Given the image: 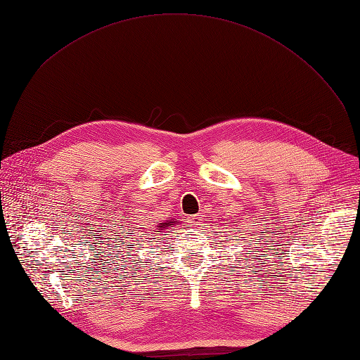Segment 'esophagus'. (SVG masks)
<instances>
[{"instance_id": "obj_1", "label": "esophagus", "mask_w": 360, "mask_h": 360, "mask_svg": "<svg viewBox=\"0 0 360 360\" xmlns=\"http://www.w3.org/2000/svg\"><path fill=\"white\" fill-rule=\"evenodd\" d=\"M189 224L192 225H200L201 224V214H193L189 217Z\"/></svg>"}]
</instances>
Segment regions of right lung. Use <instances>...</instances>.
I'll return each instance as SVG.
<instances>
[{"instance_id": "right-lung-1", "label": "right lung", "mask_w": 360, "mask_h": 360, "mask_svg": "<svg viewBox=\"0 0 360 360\" xmlns=\"http://www.w3.org/2000/svg\"><path fill=\"white\" fill-rule=\"evenodd\" d=\"M174 224H176V221H167V222L160 224L159 228H158V233H160V230H165V228H168V226H171V225H174Z\"/></svg>"}]
</instances>
